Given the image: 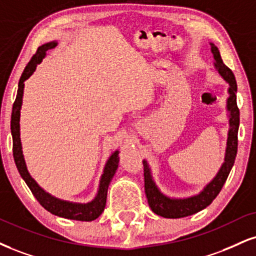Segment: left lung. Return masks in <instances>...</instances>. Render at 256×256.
<instances>
[{"label":"left lung","mask_w":256,"mask_h":256,"mask_svg":"<svg viewBox=\"0 0 256 256\" xmlns=\"http://www.w3.org/2000/svg\"><path fill=\"white\" fill-rule=\"evenodd\" d=\"M211 52L214 58V66L220 74L222 78L229 83V90H228L229 92V98H228L226 108L229 110L230 130L228 134L226 160H224L223 166L220 167L218 174L214 178V180L208 184H206L205 188L198 196L186 199H173L162 194L154 182L149 166H148L146 161H144V188H146L148 204H149L152 212H155L156 214L161 217L182 218L194 214L196 212L202 211V208H208L218 196V193L220 192L222 187L229 176L234 162H235L237 144H238L237 134H238L240 125V110L236 102L237 83L234 72L223 63L220 50H218L217 46H214V44H211Z\"/></svg>","instance_id":"8db88e82"}]
</instances>
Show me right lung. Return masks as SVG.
Here are the masks:
<instances>
[{
	"instance_id": "add662e5",
	"label": "right lung",
	"mask_w": 256,
	"mask_h": 256,
	"mask_svg": "<svg viewBox=\"0 0 256 256\" xmlns=\"http://www.w3.org/2000/svg\"><path fill=\"white\" fill-rule=\"evenodd\" d=\"M57 42H48V44L42 45L38 48V50L33 57L30 58L26 68H24L22 75H21L20 81H19V88H18V94L16 98H15L14 104H13V110H12V120H10V130H12V136H13V156L15 164H16L18 170L21 175V178H24V182L27 186L30 187V192L33 193V196H36V199L38 200L39 204L51 212L52 214H56V216L68 218V220H82V222H92L100 216L104 210V206H106V199H107V190H108L110 182L112 180L113 175L116 174V168H118L119 158L118 154L119 152H114L110 155L108 161L106 163V167H104V174L101 176L100 180V186H98V194L95 196L93 202H88V204H76V202H64V200L57 199L54 196H52L46 193L42 187H39V184L33 180L30 176L28 170L26 168V163H24V155H22V148H21V140H20V108L21 104H22V94H24V81L32 75L33 72L36 70V64H39L42 62V58L45 57L46 51L51 50V48H56Z\"/></svg>"
}]
</instances>
